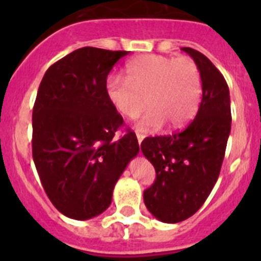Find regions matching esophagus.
<instances>
[{
  "label": "esophagus",
  "mask_w": 261,
  "mask_h": 261,
  "mask_svg": "<svg viewBox=\"0 0 261 261\" xmlns=\"http://www.w3.org/2000/svg\"><path fill=\"white\" fill-rule=\"evenodd\" d=\"M137 140H138V145H141V142L144 141V138H145V136L144 135H141V133H137Z\"/></svg>",
  "instance_id": "esophagus-1"
}]
</instances>
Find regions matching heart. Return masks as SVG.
Listing matches in <instances>:
<instances>
[{
    "label": "heart",
    "mask_w": 261,
    "mask_h": 261,
    "mask_svg": "<svg viewBox=\"0 0 261 261\" xmlns=\"http://www.w3.org/2000/svg\"><path fill=\"white\" fill-rule=\"evenodd\" d=\"M201 93L199 66L188 57L145 55L126 65L125 78L110 75L106 81L108 102L121 116H137L146 99L150 110L137 123L142 130H154L163 123L170 129L190 123Z\"/></svg>",
    "instance_id": "b5f03b06"
}]
</instances>
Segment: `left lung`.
Returning a JSON list of instances; mask_svg holds the SVG:
<instances>
[{"mask_svg":"<svg viewBox=\"0 0 261 261\" xmlns=\"http://www.w3.org/2000/svg\"><path fill=\"white\" fill-rule=\"evenodd\" d=\"M199 66L202 98L195 119L181 132L145 138L141 150L156 179L144 191L151 214L166 223L190 218L208 199L221 171L231 129L229 86L199 50L181 48Z\"/></svg>","mask_w":261,"mask_h":261,"instance_id":"8db88e82","label":"left lung"}]
</instances>
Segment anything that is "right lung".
I'll use <instances>...</instances> for the list:
<instances>
[{"mask_svg":"<svg viewBox=\"0 0 261 261\" xmlns=\"http://www.w3.org/2000/svg\"><path fill=\"white\" fill-rule=\"evenodd\" d=\"M126 50L75 49L48 68L32 111V156L55 208L73 220H90L112 201L115 184L138 154L108 102L106 81Z\"/></svg>","mask_w":261,"mask_h":261,"instance_id":"add662e5","label":"right lung"}]
</instances>
